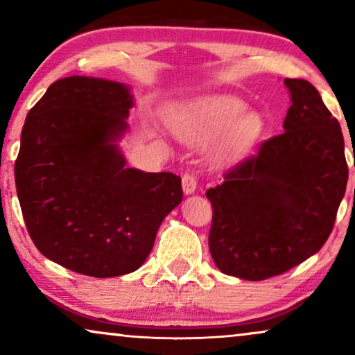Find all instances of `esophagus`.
<instances>
[{"mask_svg":"<svg viewBox=\"0 0 355 355\" xmlns=\"http://www.w3.org/2000/svg\"><path fill=\"white\" fill-rule=\"evenodd\" d=\"M182 191L186 196H191L197 191V181L192 174H184L182 178Z\"/></svg>","mask_w":355,"mask_h":355,"instance_id":"esophagus-1","label":"esophagus"}]
</instances>
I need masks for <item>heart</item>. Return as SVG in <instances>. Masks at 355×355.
<instances>
[{"label":"heart","instance_id":"1","mask_svg":"<svg viewBox=\"0 0 355 355\" xmlns=\"http://www.w3.org/2000/svg\"><path fill=\"white\" fill-rule=\"evenodd\" d=\"M169 130L189 145L205 144L223 132L218 158L231 162L250 148L261 132V118L234 96H210L163 111Z\"/></svg>","mask_w":355,"mask_h":355}]
</instances>
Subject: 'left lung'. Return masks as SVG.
Segmentation results:
<instances>
[{
  "mask_svg": "<svg viewBox=\"0 0 355 355\" xmlns=\"http://www.w3.org/2000/svg\"><path fill=\"white\" fill-rule=\"evenodd\" d=\"M284 85L291 95L284 132L207 191L211 259L221 273L247 281L281 275L317 254L346 192L338 119L310 82L284 79Z\"/></svg>",
  "mask_w": 355,
  "mask_h": 355,
  "instance_id": "1",
  "label": "left lung"
}]
</instances>
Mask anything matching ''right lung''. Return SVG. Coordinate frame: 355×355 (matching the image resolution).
Instances as JSON below:
<instances>
[{"mask_svg":"<svg viewBox=\"0 0 355 355\" xmlns=\"http://www.w3.org/2000/svg\"><path fill=\"white\" fill-rule=\"evenodd\" d=\"M130 87L71 76L48 87L28 111L14 176L37 249L76 273H132L158 227L182 202L181 178L125 166Z\"/></svg>","mask_w":355,"mask_h":355,"instance_id":"add662e5","label":"right lung"}]
</instances>
